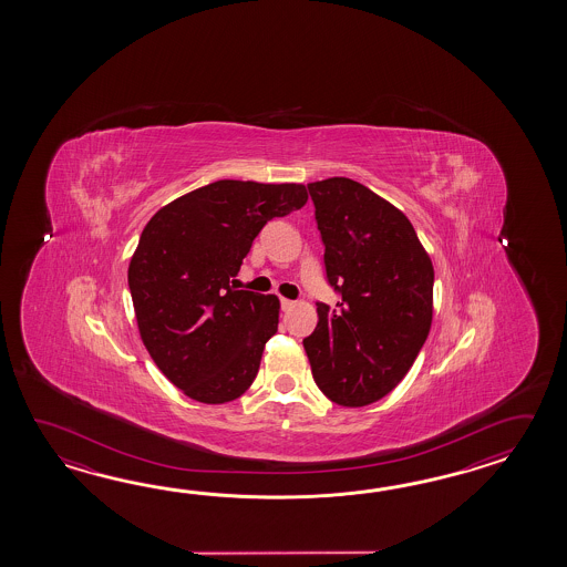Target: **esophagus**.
Masks as SVG:
<instances>
[{"instance_id":"1","label":"esophagus","mask_w":567,"mask_h":567,"mask_svg":"<svg viewBox=\"0 0 567 567\" xmlns=\"http://www.w3.org/2000/svg\"><path fill=\"white\" fill-rule=\"evenodd\" d=\"M279 303H281V310H284V312H288V310H291V308L296 306V301L288 300V298H281Z\"/></svg>"}]
</instances>
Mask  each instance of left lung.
Listing matches in <instances>:
<instances>
[{"instance_id": "8db88e82", "label": "left lung", "mask_w": 567, "mask_h": 567, "mask_svg": "<svg viewBox=\"0 0 567 567\" xmlns=\"http://www.w3.org/2000/svg\"><path fill=\"white\" fill-rule=\"evenodd\" d=\"M337 308L303 338L313 381L342 408L385 398L432 328L434 266L399 208L350 178L308 184Z\"/></svg>"}]
</instances>
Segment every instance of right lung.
Wrapping results in <instances>:
<instances>
[{
	"label": "right lung",
	"mask_w": 567,
	"mask_h": 567,
	"mask_svg": "<svg viewBox=\"0 0 567 567\" xmlns=\"http://www.w3.org/2000/svg\"><path fill=\"white\" fill-rule=\"evenodd\" d=\"M303 184L218 181L162 206L127 269L145 349L169 383L200 403L251 386L278 332V296L230 286L259 230L306 205Z\"/></svg>",
	"instance_id": "obj_1"
}]
</instances>
